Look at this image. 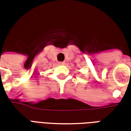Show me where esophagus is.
<instances>
[{
    "label": "esophagus",
    "mask_w": 131,
    "mask_h": 131,
    "mask_svg": "<svg viewBox=\"0 0 131 131\" xmlns=\"http://www.w3.org/2000/svg\"><path fill=\"white\" fill-rule=\"evenodd\" d=\"M59 64H60V65H64V62H59Z\"/></svg>",
    "instance_id": "34e87169"
}]
</instances>
